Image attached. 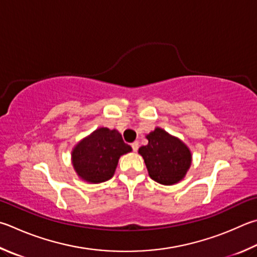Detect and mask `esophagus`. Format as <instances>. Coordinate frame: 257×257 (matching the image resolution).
Returning a JSON list of instances; mask_svg holds the SVG:
<instances>
[{
    "instance_id": "esophagus-1",
    "label": "esophagus",
    "mask_w": 257,
    "mask_h": 257,
    "mask_svg": "<svg viewBox=\"0 0 257 257\" xmlns=\"http://www.w3.org/2000/svg\"><path fill=\"white\" fill-rule=\"evenodd\" d=\"M132 147H133V151H134V152H137V151H138V147H139L138 142H134V143L132 144Z\"/></svg>"
}]
</instances>
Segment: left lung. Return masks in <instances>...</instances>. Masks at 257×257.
<instances>
[{
    "label": "left lung",
    "instance_id": "obj_1",
    "mask_svg": "<svg viewBox=\"0 0 257 257\" xmlns=\"http://www.w3.org/2000/svg\"><path fill=\"white\" fill-rule=\"evenodd\" d=\"M146 138L148 144L139 148L148 174L157 183L172 185L180 182L190 169L192 155L189 147L164 129L155 128Z\"/></svg>",
    "mask_w": 257,
    "mask_h": 257
}]
</instances>
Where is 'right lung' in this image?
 I'll return each mask as SVG.
<instances>
[{
    "mask_svg": "<svg viewBox=\"0 0 257 257\" xmlns=\"http://www.w3.org/2000/svg\"><path fill=\"white\" fill-rule=\"evenodd\" d=\"M132 152L118 130L99 128L78 143L72 151L74 170L82 180L101 183L113 176L119 158Z\"/></svg>",
    "mask_w": 257,
    "mask_h": 257,
    "instance_id": "add662e5",
    "label": "right lung"
}]
</instances>
